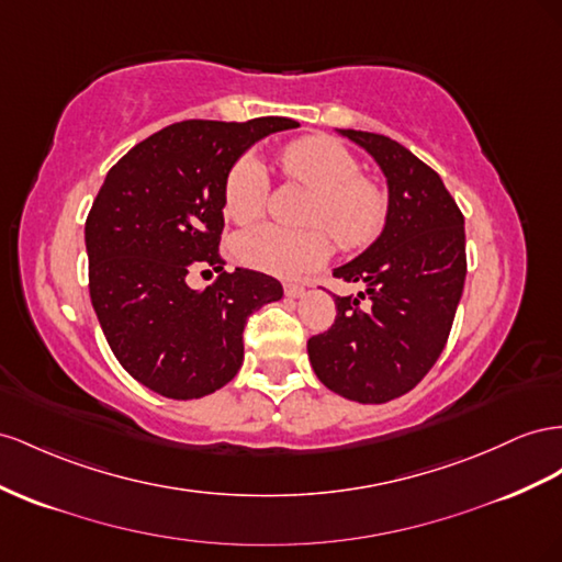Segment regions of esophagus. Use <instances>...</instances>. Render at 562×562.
I'll list each match as a JSON object with an SVG mask.
<instances>
[{"instance_id":"esophagus-1","label":"esophagus","mask_w":562,"mask_h":562,"mask_svg":"<svg viewBox=\"0 0 562 562\" xmlns=\"http://www.w3.org/2000/svg\"><path fill=\"white\" fill-rule=\"evenodd\" d=\"M283 293H285L288 297H302V295H305V285H300V283H283Z\"/></svg>"}]
</instances>
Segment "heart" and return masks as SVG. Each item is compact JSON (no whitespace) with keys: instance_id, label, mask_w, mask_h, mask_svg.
Returning a JSON list of instances; mask_svg holds the SVG:
<instances>
[{"instance_id":"b5f03b06","label":"heart","mask_w":562,"mask_h":562,"mask_svg":"<svg viewBox=\"0 0 562 562\" xmlns=\"http://www.w3.org/2000/svg\"><path fill=\"white\" fill-rule=\"evenodd\" d=\"M279 168L291 184L312 191L305 207L307 229L262 224L236 238L234 252L246 267L274 277H302L324 265L330 236L347 250L375 244L390 220V191L383 181L361 175L357 156L326 134H310L285 144ZM271 179L262 158L246 150L224 177V212L236 224L260 220L267 210Z\"/></svg>"}]
</instances>
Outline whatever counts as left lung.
I'll return each mask as SVG.
<instances>
[{
    "label": "left lung",
    "instance_id": "8db88e82",
    "mask_svg": "<svg viewBox=\"0 0 562 562\" xmlns=\"http://www.w3.org/2000/svg\"><path fill=\"white\" fill-rule=\"evenodd\" d=\"M342 134L385 172L390 220L369 250L333 271L367 283V295H336V322L307 340V352L328 390L383 404L414 390L445 350L468 269L463 212L439 175L402 144L373 132Z\"/></svg>",
    "mask_w": 562,
    "mask_h": 562
}]
</instances>
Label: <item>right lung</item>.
Listing matches in <instances>:
<instances>
[{"label": "right lung", "instance_id": "obj_1", "mask_svg": "<svg viewBox=\"0 0 562 562\" xmlns=\"http://www.w3.org/2000/svg\"><path fill=\"white\" fill-rule=\"evenodd\" d=\"M297 127L291 117L248 123L184 120L136 144L105 175L85 224L89 295L115 359L162 397L199 400L244 363L248 316L281 300L262 271H224V177L257 139ZM221 279L193 292L188 271Z\"/></svg>", "mask_w": 562, "mask_h": 562}]
</instances>
